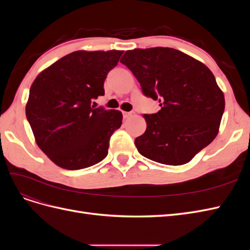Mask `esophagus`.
<instances>
[{
  "label": "esophagus",
  "instance_id": "obj_1",
  "mask_svg": "<svg viewBox=\"0 0 250 250\" xmlns=\"http://www.w3.org/2000/svg\"><path fill=\"white\" fill-rule=\"evenodd\" d=\"M133 115L132 112H128V111H123V117L124 119H128L129 117H131Z\"/></svg>",
  "mask_w": 250,
  "mask_h": 250
}]
</instances>
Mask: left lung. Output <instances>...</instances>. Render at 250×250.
Segmentation results:
<instances>
[{"label": "left lung", "mask_w": 250, "mask_h": 250, "mask_svg": "<svg viewBox=\"0 0 250 250\" xmlns=\"http://www.w3.org/2000/svg\"><path fill=\"white\" fill-rule=\"evenodd\" d=\"M120 62L138 79L143 94L161 106L156 113L143 116L146 131L134 141L143 156L179 166L214 141L225 100L206 64L163 47L126 51Z\"/></svg>", "instance_id": "8db88e82"}]
</instances>
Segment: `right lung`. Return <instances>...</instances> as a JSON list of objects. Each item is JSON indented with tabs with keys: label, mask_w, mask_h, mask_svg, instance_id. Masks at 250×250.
I'll use <instances>...</instances> for the list:
<instances>
[{
	"label": "right lung",
	"mask_w": 250,
	"mask_h": 250,
	"mask_svg": "<svg viewBox=\"0 0 250 250\" xmlns=\"http://www.w3.org/2000/svg\"><path fill=\"white\" fill-rule=\"evenodd\" d=\"M123 51H76L37 75L26 117L35 142L58 167L84 169L106 157L122 112L92 105L104 95V80Z\"/></svg>",
	"instance_id": "1"
}]
</instances>
